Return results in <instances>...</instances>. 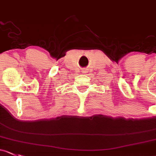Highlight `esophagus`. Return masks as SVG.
Masks as SVG:
<instances>
[{
    "label": "esophagus",
    "instance_id": "34e87169",
    "mask_svg": "<svg viewBox=\"0 0 156 156\" xmlns=\"http://www.w3.org/2000/svg\"><path fill=\"white\" fill-rule=\"evenodd\" d=\"M82 73H87V70H83V72H82Z\"/></svg>",
    "mask_w": 156,
    "mask_h": 156
}]
</instances>
